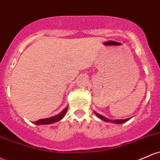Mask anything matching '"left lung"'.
Wrapping results in <instances>:
<instances>
[{
    "label": "left lung",
    "instance_id": "8db88e82",
    "mask_svg": "<svg viewBox=\"0 0 160 160\" xmlns=\"http://www.w3.org/2000/svg\"><path fill=\"white\" fill-rule=\"evenodd\" d=\"M94 113L95 115H96L98 118H99V119H101V120L104 121V122H110V123H114V124H123V123H125L126 122H128V121L130 120V119L131 118H126V119H115V120H111V119L108 118L103 116V115H100V114L97 113L96 112L94 111Z\"/></svg>",
    "mask_w": 160,
    "mask_h": 160
}]
</instances>
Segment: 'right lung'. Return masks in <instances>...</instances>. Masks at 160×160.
Here are the masks:
<instances>
[{"mask_svg": "<svg viewBox=\"0 0 160 160\" xmlns=\"http://www.w3.org/2000/svg\"><path fill=\"white\" fill-rule=\"evenodd\" d=\"M68 107H66L62 112H61L60 114L57 115H54V116H52L51 118H42V119H39V120L36 121V122H34L35 124H38V125H40V124H53V123L58 122L59 121H61L63 118L64 117L67 111H68Z\"/></svg>", "mask_w": 160, "mask_h": 160, "instance_id": "add662e5", "label": "right lung"}]
</instances>
